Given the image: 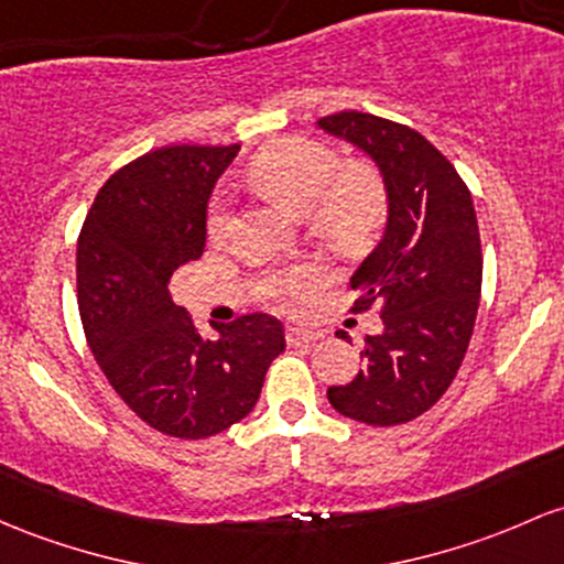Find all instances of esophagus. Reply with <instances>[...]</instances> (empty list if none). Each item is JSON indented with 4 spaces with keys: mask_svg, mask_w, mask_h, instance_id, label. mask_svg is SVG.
<instances>
[{
    "mask_svg": "<svg viewBox=\"0 0 564 564\" xmlns=\"http://www.w3.org/2000/svg\"><path fill=\"white\" fill-rule=\"evenodd\" d=\"M318 339V334L311 329H302V326H289L286 329V343L289 345H311Z\"/></svg>",
    "mask_w": 564,
    "mask_h": 564,
    "instance_id": "esophagus-1",
    "label": "esophagus"
}]
</instances>
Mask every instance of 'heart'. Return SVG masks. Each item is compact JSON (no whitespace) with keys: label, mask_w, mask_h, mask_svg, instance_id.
I'll list each match as a JSON object with an SVG mask.
<instances>
[{"label":"heart","mask_w":564,"mask_h":564,"mask_svg":"<svg viewBox=\"0 0 564 564\" xmlns=\"http://www.w3.org/2000/svg\"><path fill=\"white\" fill-rule=\"evenodd\" d=\"M251 178L272 200L294 214H311L313 230L339 249L364 243L386 219V187L369 165H343L339 154L313 139H283L257 154ZM214 240L230 227L225 195H216L206 219ZM311 281L307 270L289 272L283 292H296Z\"/></svg>","instance_id":"obj_1"}]
</instances>
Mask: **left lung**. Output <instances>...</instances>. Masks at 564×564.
I'll use <instances>...</instances> for the list:
<instances>
[{
    "instance_id": "left-lung-1",
    "label": "left lung",
    "mask_w": 564,
    "mask_h": 564,
    "mask_svg": "<svg viewBox=\"0 0 564 564\" xmlns=\"http://www.w3.org/2000/svg\"><path fill=\"white\" fill-rule=\"evenodd\" d=\"M321 131L375 160L388 195L380 243L352 272V313L380 307L364 369L332 386L329 404L367 425L410 423L455 380L481 294V243L471 192L425 135L367 111L321 117Z\"/></svg>"
}]
</instances>
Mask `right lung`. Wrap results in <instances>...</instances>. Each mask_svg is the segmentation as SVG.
I'll return each instance as SVG.
<instances>
[{
  "instance_id": "right-lung-1",
  "label": "right lung",
  "mask_w": 564,
  "mask_h": 564,
  "mask_svg": "<svg viewBox=\"0 0 564 564\" xmlns=\"http://www.w3.org/2000/svg\"><path fill=\"white\" fill-rule=\"evenodd\" d=\"M238 150L141 154L98 189L77 240V305L98 367L147 425L176 438L243 420L286 348L268 313L214 326L219 337L206 339L169 292L173 270L206 249L208 197Z\"/></svg>"
}]
</instances>
